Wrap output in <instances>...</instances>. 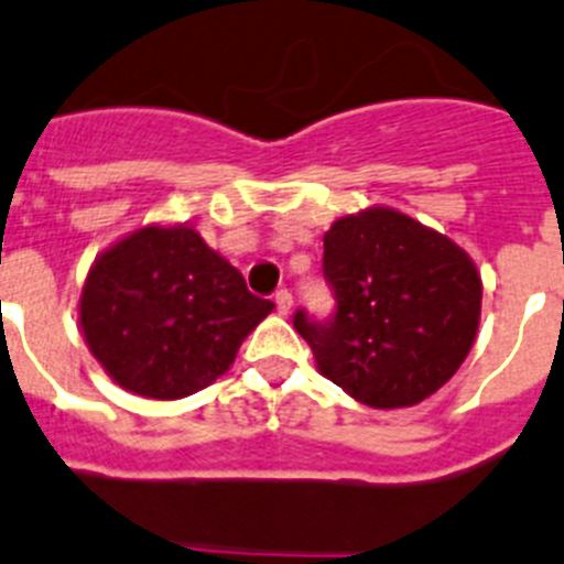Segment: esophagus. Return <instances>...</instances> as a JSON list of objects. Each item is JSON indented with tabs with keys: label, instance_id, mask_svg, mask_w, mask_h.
Here are the masks:
<instances>
[{
	"label": "esophagus",
	"instance_id": "esophagus-1",
	"mask_svg": "<svg viewBox=\"0 0 564 564\" xmlns=\"http://www.w3.org/2000/svg\"><path fill=\"white\" fill-rule=\"evenodd\" d=\"M275 308L278 314H289V308H292V294L286 289H278L275 292Z\"/></svg>",
	"mask_w": 564,
	"mask_h": 564
}]
</instances>
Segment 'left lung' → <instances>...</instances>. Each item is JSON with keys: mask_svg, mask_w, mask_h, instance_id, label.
Masks as SVG:
<instances>
[{"mask_svg": "<svg viewBox=\"0 0 564 564\" xmlns=\"http://www.w3.org/2000/svg\"><path fill=\"white\" fill-rule=\"evenodd\" d=\"M323 245L336 312L328 319L294 312L319 372L372 409L414 406L448 383L481 317L470 256L392 208L336 219Z\"/></svg>", "mask_w": 564, "mask_h": 564, "instance_id": "8db88e82", "label": "left lung"}]
</instances>
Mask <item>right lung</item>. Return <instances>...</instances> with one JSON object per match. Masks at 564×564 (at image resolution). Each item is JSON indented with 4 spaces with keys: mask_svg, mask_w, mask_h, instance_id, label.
Listing matches in <instances>:
<instances>
[{
    "mask_svg": "<svg viewBox=\"0 0 564 564\" xmlns=\"http://www.w3.org/2000/svg\"><path fill=\"white\" fill-rule=\"evenodd\" d=\"M272 308L197 230L150 225L94 261L80 325L119 387L177 401L217 381Z\"/></svg>",
    "mask_w": 564,
    "mask_h": 564,
    "instance_id": "right-lung-1",
    "label": "right lung"
}]
</instances>
